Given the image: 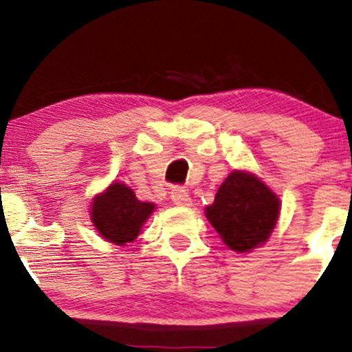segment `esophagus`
<instances>
[{
  "label": "esophagus",
  "mask_w": 352,
  "mask_h": 352,
  "mask_svg": "<svg viewBox=\"0 0 352 352\" xmlns=\"http://www.w3.org/2000/svg\"><path fill=\"white\" fill-rule=\"evenodd\" d=\"M170 199L175 205H179V207H188V205H192V199H190L188 192L185 188L182 187H173L172 192H170Z\"/></svg>",
  "instance_id": "obj_1"
}]
</instances>
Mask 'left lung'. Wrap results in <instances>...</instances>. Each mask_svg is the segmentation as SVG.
<instances>
[{
	"mask_svg": "<svg viewBox=\"0 0 352 352\" xmlns=\"http://www.w3.org/2000/svg\"><path fill=\"white\" fill-rule=\"evenodd\" d=\"M280 215V200L252 173L232 172L218 188L207 218L228 248L250 252L268 240Z\"/></svg>",
	"mask_w": 352,
	"mask_h": 352,
	"instance_id": "1",
	"label": "left lung"
}]
</instances>
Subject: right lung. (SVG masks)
I'll return each mask as SVG.
<instances>
[{"mask_svg": "<svg viewBox=\"0 0 352 352\" xmlns=\"http://www.w3.org/2000/svg\"><path fill=\"white\" fill-rule=\"evenodd\" d=\"M155 205L137 200L135 193L124 184H112L94 199L91 218L94 227L109 241L124 245L135 240Z\"/></svg>", "mask_w": 352, "mask_h": 352, "instance_id": "add662e5", "label": "right lung"}]
</instances>
